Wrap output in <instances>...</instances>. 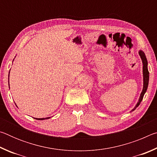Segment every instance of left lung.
I'll use <instances>...</instances> for the list:
<instances>
[{"label":"left lung","mask_w":157,"mask_h":157,"mask_svg":"<svg viewBox=\"0 0 157 157\" xmlns=\"http://www.w3.org/2000/svg\"><path fill=\"white\" fill-rule=\"evenodd\" d=\"M139 54L140 55V58L142 59V62H143V91L141 92V94L140 95V98L139 100V102H137V104L135 106V107L133 109L132 111H134L136 109V107H139V105L140 104L141 101L143 98V96L145 94L146 91L147 89V86H148V83H149V71L147 69V58L145 57V53L143 52L142 50H140L139 52Z\"/></svg>","instance_id":"left-lung-1"}]
</instances>
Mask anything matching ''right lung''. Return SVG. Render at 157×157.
Returning <instances> with one entry per match:
<instances>
[{"mask_svg": "<svg viewBox=\"0 0 157 157\" xmlns=\"http://www.w3.org/2000/svg\"><path fill=\"white\" fill-rule=\"evenodd\" d=\"M9 86H10V84H9ZM48 118H50V117H48V118H35V119H36V120H45V119H48Z\"/></svg>", "mask_w": 157, "mask_h": 157, "instance_id": "add662e5", "label": "right lung"}]
</instances>
